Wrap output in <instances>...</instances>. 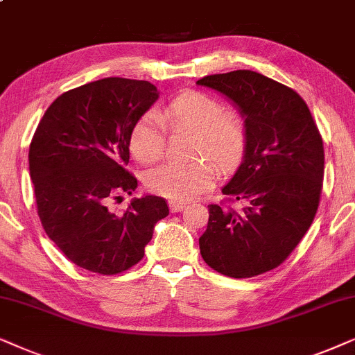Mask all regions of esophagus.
Instances as JSON below:
<instances>
[{"label": "esophagus", "mask_w": 355, "mask_h": 355, "mask_svg": "<svg viewBox=\"0 0 355 355\" xmlns=\"http://www.w3.org/2000/svg\"><path fill=\"white\" fill-rule=\"evenodd\" d=\"M168 206H170V211H172V212L183 211V209H185V207H187L185 202H182V201H170Z\"/></svg>", "instance_id": "obj_1"}]
</instances>
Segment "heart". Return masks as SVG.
I'll return each mask as SVG.
<instances>
[{"label":"heart","instance_id":"heart-1","mask_svg":"<svg viewBox=\"0 0 355 355\" xmlns=\"http://www.w3.org/2000/svg\"><path fill=\"white\" fill-rule=\"evenodd\" d=\"M165 130L190 131L191 162L164 164L146 175V187L173 201H188L207 190L220 170H232L242 160L248 143L243 118L209 94L187 91L157 113H146L136 121L130 149L138 162L149 165L164 154ZM213 162L211 163L210 160Z\"/></svg>","mask_w":355,"mask_h":355}]
</instances>
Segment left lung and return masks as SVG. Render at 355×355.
<instances>
[{"instance_id": "1", "label": "left lung", "mask_w": 355, "mask_h": 355, "mask_svg": "<svg viewBox=\"0 0 355 355\" xmlns=\"http://www.w3.org/2000/svg\"><path fill=\"white\" fill-rule=\"evenodd\" d=\"M198 84L229 97L248 133L243 162L222 188L227 198L207 206L201 257L224 276H258L284 263L315 219L323 139L304 98L266 76L237 69L205 76Z\"/></svg>"}]
</instances>
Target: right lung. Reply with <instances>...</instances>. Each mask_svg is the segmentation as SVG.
<instances>
[{
	"label": "right lung",
	"mask_w": 355,
	"mask_h": 355,
	"mask_svg": "<svg viewBox=\"0 0 355 355\" xmlns=\"http://www.w3.org/2000/svg\"><path fill=\"white\" fill-rule=\"evenodd\" d=\"M157 97L149 81L105 78L61 94L37 126L29 148L37 212L76 266L103 276L133 268L168 216L159 196L136 198L120 216L110 211L138 187L126 168L130 136Z\"/></svg>",
	"instance_id": "obj_1"
}]
</instances>
